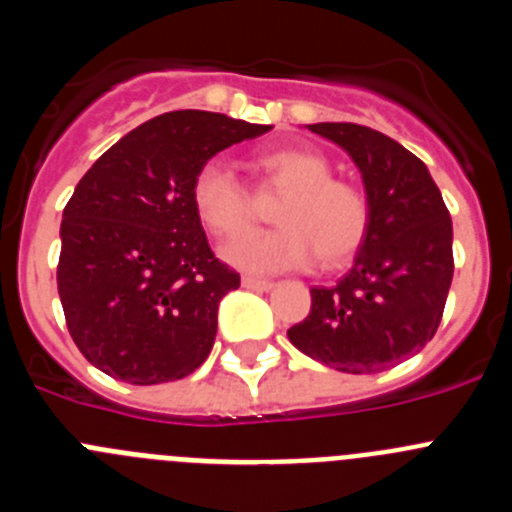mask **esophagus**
Here are the masks:
<instances>
[{
	"label": "esophagus",
	"mask_w": 512,
	"mask_h": 512,
	"mask_svg": "<svg viewBox=\"0 0 512 512\" xmlns=\"http://www.w3.org/2000/svg\"><path fill=\"white\" fill-rule=\"evenodd\" d=\"M241 284L246 289H253V292H269V289L274 287V282H269V279H259V277H243Z\"/></svg>",
	"instance_id": "obj_1"
}]
</instances>
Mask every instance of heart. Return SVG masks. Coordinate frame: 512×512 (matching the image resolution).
Masks as SVG:
<instances>
[{
	"label": "heart",
	"mask_w": 512,
	"mask_h": 512,
	"mask_svg": "<svg viewBox=\"0 0 512 512\" xmlns=\"http://www.w3.org/2000/svg\"><path fill=\"white\" fill-rule=\"evenodd\" d=\"M259 166L284 192L274 210L279 228L248 233L220 248L230 266L251 274L305 269L323 253L325 264L354 256L369 230V205L354 184L330 179V164L312 148H274ZM192 205L200 223L217 238L251 225V205L241 179L225 158H207L192 179Z\"/></svg>",
	"instance_id": "1"
}]
</instances>
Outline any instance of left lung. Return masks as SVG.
Masks as SVG:
<instances>
[{
  "label": "left lung",
  "instance_id": "left-lung-1",
  "mask_svg": "<svg viewBox=\"0 0 512 512\" xmlns=\"http://www.w3.org/2000/svg\"><path fill=\"white\" fill-rule=\"evenodd\" d=\"M348 153L364 182L369 230L336 287L287 330L302 354L346 374H377L420 354L441 323L454 277V228L428 166L354 122L305 125Z\"/></svg>",
  "mask_w": 512,
  "mask_h": 512
}]
</instances>
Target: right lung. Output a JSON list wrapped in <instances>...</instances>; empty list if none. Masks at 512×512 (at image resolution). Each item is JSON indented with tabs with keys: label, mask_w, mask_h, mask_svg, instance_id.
<instances>
[{
	"label": "right lung",
	"mask_w": 512,
	"mask_h": 512,
	"mask_svg": "<svg viewBox=\"0 0 512 512\" xmlns=\"http://www.w3.org/2000/svg\"><path fill=\"white\" fill-rule=\"evenodd\" d=\"M271 125L179 110L122 135L81 176L63 210L58 295L99 372L174 382L210 356L217 307L241 277L212 256L192 205L207 158Z\"/></svg>",
	"instance_id": "obj_1"
}]
</instances>
